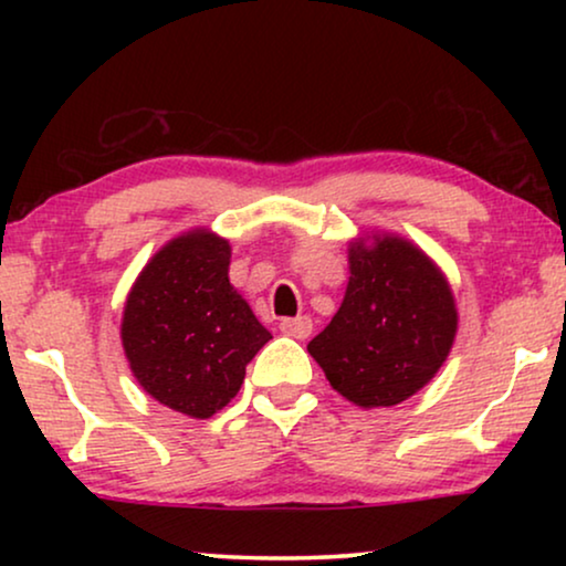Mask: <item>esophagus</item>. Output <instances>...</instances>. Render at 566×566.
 Instances as JSON below:
<instances>
[{
	"mask_svg": "<svg viewBox=\"0 0 566 566\" xmlns=\"http://www.w3.org/2000/svg\"><path fill=\"white\" fill-rule=\"evenodd\" d=\"M312 319L308 316H296V319H281V332L293 339H306L312 335Z\"/></svg>",
	"mask_w": 566,
	"mask_h": 566,
	"instance_id": "34e87169",
	"label": "esophagus"
}]
</instances>
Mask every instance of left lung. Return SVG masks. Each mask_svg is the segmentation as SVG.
<instances>
[{"label": "left lung", "instance_id": "obj_1", "mask_svg": "<svg viewBox=\"0 0 566 566\" xmlns=\"http://www.w3.org/2000/svg\"><path fill=\"white\" fill-rule=\"evenodd\" d=\"M350 281L332 322L308 343L332 389L363 409L394 407L443 366L459 312L440 268L407 239L350 242Z\"/></svg>", "mask_w": 566, "mask_h": 566}]
</instances>
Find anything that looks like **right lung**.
Returning a JSON list of instances; mask_svg holds the SVG:
<instances>
[{
    "instance_id": "add662e5",
    "label": "right lung",
    "mask_w": 566,
    "mask_h": 566,
    "mask_svg": "<svg viewBox=\"0 0 566 566\" xmlns=\"http://www.w3.org/2000/svg\"><path fill=\"white\" fill-rule=\"evenodd\" d=\"M231 247L208 229L172 239L126 298L123 350L159 405L208 420L242 389L247 363L273 335L229 283Z\"/></svg>"
}]
</instances>
